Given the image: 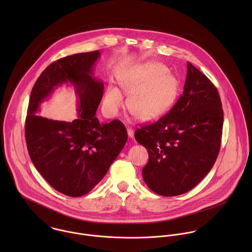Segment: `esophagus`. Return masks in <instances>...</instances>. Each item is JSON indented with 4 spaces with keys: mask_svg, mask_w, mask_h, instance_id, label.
Instances as JSON below:
<instances>
[{
    "mask_svg": "<svg viewBox=\"0 0 252 252\" xmlns=\"http://www.w3.org/2000/svg\"><path fill=\"white\" fill-rule=\"evenodd\" d=\"M127 133L129 138H133L134 137V130L132 128H127Z\"/></svg>",
    "mask_w": 252,
    "mask_h": 252,
    "instance_id": "obj_1",
    "label": "esophagus"
}]
</instances>
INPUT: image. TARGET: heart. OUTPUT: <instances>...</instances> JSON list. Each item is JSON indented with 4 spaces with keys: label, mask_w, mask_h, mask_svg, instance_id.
Here are the masks:
<instances>
[{
    "label": "heart",
    "mask_w": 252,
    "mask_h": 252,
    "mask_svg": "<svg viewBox=\"0 0 252 252\" xmlns=\"http://www.w3.org/2000/svg\"><path fill=\"white\" fill-rule=\"evenodd\" d=\"M122 92L130 96L128 108L141 121L161 118L174 106L179 93V80L160 63H145L132 68L119 80ZM124 98L116 87L108 88L104 98V109L115 116L124 107Z\"/></svg>",
    "instance_id": "1"
}]
</instances>
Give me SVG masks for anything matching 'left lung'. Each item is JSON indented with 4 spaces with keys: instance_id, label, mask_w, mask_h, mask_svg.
<instances>
[{
    "instance_id": "left-lung-1",
    "label": "left lung",
    "mask_w": 252,
    "mask_h": 252,
    "mask_svg": "<svg viewBox=\"0 0 252 252\" xmlns=\"http://www.w3.org/2000/svg\"><path fill=\"white\" fill-rule=\"evenodd\" d=\"M223 109L212 81L191 63L183 93L173 108L153 124L136 130L148 152L143 169L146 185L172 197L194 188L211 171L219 153Z\"/></svg>"
}]
</instances>
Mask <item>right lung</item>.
Segmentation results:
<instances>
[{
	"label": "right lung",
	"instance_id": "right-lung-1",
	"mask_svg": "<svg viewBox=\"0 0 252 252\" xmlns=\"http://www.w3.org/2000/svg\"><path fill=\"white\" fill-rule=\"evenodd\" d=\"M99 50L73 54L50 64L32 89L25 125L26 144L36 171L54 189L80 197L103 178L128 140L119 120L101 124L95 116L104 83L94 76ZM72 85L78 118L72 123L37 115L40 105L59 86Z\"/></svg>",
	"mask_w": 252,
	"mask_h": 252
}]
</instances>
